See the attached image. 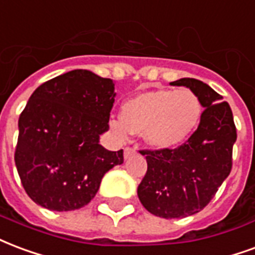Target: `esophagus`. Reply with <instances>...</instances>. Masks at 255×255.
<instances>
[{
  "mask_svg": "<svg viewBox=\"0 0 255 255\" xmlns=\"http://www.w3.org/2000/svg\"><path fill=\"white\" fill-rule=\"evenodd\" d=\"M135 152H136V148H135V147H126V148H124V158L128 159V158L132 156Z\"/></svg>",
  "mask_w": 255,
  "mask_h": 255,
  "instance_id": "obj_1",
  "label": "esophagus"
}]
</instances>
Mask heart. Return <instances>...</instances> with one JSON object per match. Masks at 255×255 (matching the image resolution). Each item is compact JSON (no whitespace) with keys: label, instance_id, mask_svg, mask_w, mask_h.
<instances>
[{"label":"heart","instance_id":"1","mask_svg":"<svg viewBox=\"0 0 255 255\" xmlns=\"http://www.w3.org/2000/svg\"><path fill=\"white\" fill-rule=\"evenodd\" d=\"M201 115V101L190 89L150 90L124 101L120 119H111L109 128L122 140L143 133L152 148L171 150L195 132Z\"/></svg>","mask_w":255,"mask_h":255}]
</instances>
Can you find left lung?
Masks as SVG:
<instances>
[{
	"instance_id": "8db88e82",
	"label": "left lung",
	"mask_w": 255,
	"mask_h": 255,
	"mask_svg": "<svg viewBox=\"0 0 255 255\" xmlns=\"http://www.w3.org/2000/svg\"><path fill=\"white\" fill-rule=\"evenodd\" d=\"M199 96L203 108L197 129L173 150H142L147 171L137 196L150 214L186 218L208 205L233 167L237 128L233 111L211 86L195 78L171 82Z\"/></svg>"
}]
</instances>
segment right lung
<instances>
[{"label":"right lung","instance_id":"right-lung-1","mask_svg":"<svg viewBox=\"0 0 255 255\" xmlns=\"http://www.w3.org/2000/svg\"><path fill=\"white\" fill-rule=\"evenodd\" d=\"M115 82L89 70H73L37 88L18 119L14 162L36 204L74 211L89 204L104 174L122 165L100 135L109 129Z\"/></svg>","mask_w":255,"mask_h":255}]
</instances>
